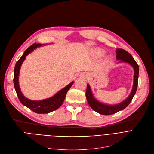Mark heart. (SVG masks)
<instances>
[{
    "mask_svg": "<svg viewBox=\"0 0 154 154\" xmlns=\"http://www.w3.org/2000/svg\"><path fill=\"white\" fill-rule=\"evenodd\" d=\"M97 54H98V55H99V56H102V55H103V52L102 51H99L98 52H97Z\"/></svg>",
    "mask_w": 154,
    "mask_h": 154,
    "instance_id": "1",
    "label": "heart"
}]
</instances>
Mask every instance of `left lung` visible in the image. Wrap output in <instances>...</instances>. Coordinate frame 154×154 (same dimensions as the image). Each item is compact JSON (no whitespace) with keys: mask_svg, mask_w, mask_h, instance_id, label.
Listing matches in <instances>:
<instances>
[{"mask_svg":"<svg viewBox=\"0 0 154 154\" xmlns=\"http://www.w3.org/2000/svg\"><path fill=\"white\" fill-rule=\"evenodd\" d=\"M116 54L117 60H120V62L128 63L134 68V75L133 87L131 94L128 95V97L125 100L118 104L110 106V105H107L100 102L97 100L92 94L90 85L87 84L85 95L88 103L94 110L102 115H112L126 108L132 101L134 96L135 94L137 85H138L139 67L138 64H137L136 61L133 58V57L128 52L122 49V48H117Z\"/></svg>","mask_w":154,"mask_h":154,"instance_id":"left-lung-1","label":"left lung"}]
</instances>
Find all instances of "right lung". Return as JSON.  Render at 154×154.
Returning <instances> with one entry per match:
<instances>
[{"instance_id":"right-lung-1","label":"right lung","mask_w":154,"mask_h":154,"mask_svg":"<svg viewBox=\"0 0 154 154\" xmlns=\"http://www.w3.org/2000/svg\"><path fill=\"white\" fill-rule=\"evenodd\" d=\"M45 44L42 45L41 44H33L30 47H29L24 52L19 60L16 62L15 66L14 68V85L15 89L18 96V98L20 102L28 107L29 109L33 112L37 113V114H48L51 112H53L57 109H59L61 105L63 103V100L66 98L67 91L71 87L74 82H70L66 87L63 88L62 89L59 91L57 93H56L54 96L51 97L41 100H31L26 98L22 94L19 84V75L20 69L21 65L23 60L26 59V56L30 52L35 49L37 47L44 45Z\"/></svg>"}]
</instances>
